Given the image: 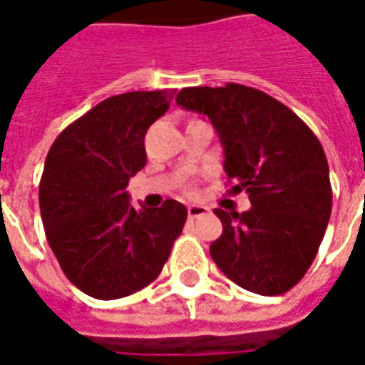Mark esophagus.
Instances as JSON below:
<instances>
[{"label":"esophagus","instance_id":"34e87169","mask_svg":"<svg viewBox=\"0 0 365 365\" xmlns=\"http://www.w3.org/2000/svg\"><path fill=\"white\" fill-rule=\"evenodd\" d=\"M205 213H209V209L203 205H190L187 207V217L190 219H197V217H203Z\"/></svg>","mask_w":365,"mask_h":365}]
</instances>
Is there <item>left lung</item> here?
Listing matches in <instances>:
<instances>
[{
  "instance_id": "obj_1",
  "label": "left lung",
  "mask_w": 365,
  "mask_h": 365,
  "mask_svg": "<svg viewBox=\"0 0 365 365\" xmlns=\"http://www.w3.org/2000/svg\"><path fill=\"white\" fill-rule=\"evenodd\" d=\"M178 105L205 115L225 172L252 207L215 209L222 235L209 252L222 274L258 295H282L311 268L329 225L332 187L319 138L289 107L240 83L183 88Z\"/></svg>"
}]
</instances>
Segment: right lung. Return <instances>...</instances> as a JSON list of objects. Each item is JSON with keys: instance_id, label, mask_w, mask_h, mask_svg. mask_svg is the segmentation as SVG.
I'll list each match as a JSON object with an SVG mask.
<instances>
[{"instance_id": "right-lung-1", "label": "right lung", "mask_w": 365, "mask_h": 365, "mask_svg": "<svg viewBox=\"0 0 365 365\" xmlns=\"http://www.w3.org/2000/svg\"><path fill=\"white\" fill-rule=\"evenodd\" d=\"M170 91H128L68 125L48 150L38 185L46 240L86 295H133L160 275L187 209L130 207L128 180L146 164L144 135L172 101Z\"/></svg>"}]
</instances>
